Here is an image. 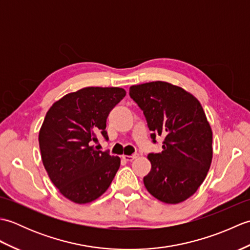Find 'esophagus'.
I'll return each instance as SVG.
<instances>
[{
	"label": "esophagus",
	"mask_w": 250,
	"mask_h": 250,
	"mask_svg": "<svg viewBox=\"0 0 250 250\" xmlns=\"http://www.w3.org/2000/svg\"><path fill=\"white\" fill-rule=\"evenodd\" d=\"M137 157H139V153H136V152L133 153V155H131V156H125V155L122 156V158H124L125 161H133L134 159H136Z\"/></svg>",
	"instance_id": "1"
}]
</instances>
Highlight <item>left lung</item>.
<instances>
[{
  "mask_svg": "<svg viewBox=\"0 0 250 250\" xmlns=\"http://www.w3.org/2000/svg\"><path fill=\"white\" fill-rule=\"evenodd\" d=\"M130 97L144 113L152 142L164 136L163 150L148 155L146 189L167 204L187 200L204 182L213 159V132L203 107L192 94L166 82L132 86Z\"/></svg>",
  "mask_w": 250,
  "mask_h": 250,
  "instance_id": "obj_1",
  "label": "left lung"
}]
</instances>
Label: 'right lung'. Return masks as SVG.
Listing matches in <instances>:
<instances>
[{"instance_id": "1", "label": "right lung", "mask_w": 250, "mask_h": 250, "mask_svg": "<svg viewBox=\"0 0 250 250\" xmlns=\"http://www.w3.org/2000/svg\"><path fill=\"white\" fill-rule=\"evenodd\" d=\"M125 90L87 87L64 95L47 111L40 130L42 161L66 199L77 204L97 200L108 189L120 158L97 150L92 142L107 141L106 119L125 98Z\"/></svg>"}]
</instances>
